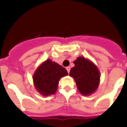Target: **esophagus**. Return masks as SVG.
I'll return each mask as SVG.
<instances>
[{"instance_id":"esophagus-1","label":"esophagus","mask_w":127,"mask_h":127,"mask_svg":"<svg viewBox=\"0 0 127 127\" xmlns=\"http://www.w3.org/2000/svg\"><path fill=\"white\" fill-rule=\"evenodd\" d=\"M66 68V70H67V72H68L69 73V72H70V66H67V67Z\"/></svg>"}]
</instances>
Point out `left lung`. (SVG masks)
<instances>
[{
	"mask_svg": "<svg viewBox=\"0 0 127 127\" xmlns=\"http://www.w3.org/2000/svg\"><path fill=\"white\" fill-rule=\"evenodd\" d=\"M70 76L75 80L78 90L82 95L91 94L97 88L99 83V72L91 61L84 57H78L74 62Z\"/></svg>",
	"mask_w": 127,
	"mask_h": 127,
	"instance_id": "8db88e82",
	"label": "left lung"
}]
</instances>
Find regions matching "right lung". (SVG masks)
<instances>
[{
    "label": "right lung",
    "instance_id": "obj_1",
    "mask_svg": "<svg viewBox=\"0 0 127 127\" xmlns=\"http://www.w3.org/2000/svg\"><path fill=\"white\" fill-rule=\"evenodd\" d=\"M68 75L65 68L48 59L37 69L33 76L35 87L43 95L54 94L60 78Z\"/></svg>",
    "mask_w": 127,
    "mask_h": 127
}]
</instances>
